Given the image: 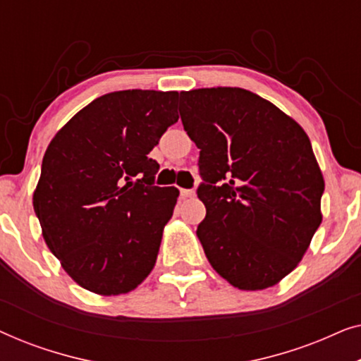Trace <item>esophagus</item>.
I'll return each mask as SVG.
<instances>
[{
    "instance_id": "esophagus-1",
    "label": "esophagus",
    "mask_w": 361,
    "mask_h": 361,
    "mask_svg": "<svg viewBox=\"0 0 361 361\" xmlns=\"http://www.w3.org/2000/svg\"><path fill=\"white\" fill-rule=\"evenodd\" d=\"M195 192L192 189H180V197L182 199H189V197H194Z\"/></svg>"
}]
</instances>
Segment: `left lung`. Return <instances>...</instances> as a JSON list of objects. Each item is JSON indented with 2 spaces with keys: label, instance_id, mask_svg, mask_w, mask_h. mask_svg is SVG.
I'll list each match as a JSON object with an SVG mask.
<instances>
[{
  "label": "left lung",
  "instance_id": "left-lung-1",
  "mask_svg": "<svg viewBox=\"0 0 361 361\" xmlns=\"http://www.w3.org/2000/svg\"><path fill=\"white\" fill-rule=\"evenodd\" d=\"M180 120L200 149L197 226L207 259L243 290L288 276L322 221L324 177L305 131L238 87L180 92Z\"/></svg>",
  "mask_w": 361,
  "mask_h": 361
}]
</instances>
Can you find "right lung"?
Segmentation results:
<instances>
[{
	"mask_svg": "<svg viewBox=\"0 0 361 361\" xmlns=\"http://www.w3.org/2000/svg\"><path fill=\"white\" fill-rule=\"evenodd\" d=\"M177 92L98 97L54 136L32 205L49 250L83 289L130 293L154 268L179 190L147 157L179 120Z\"/></svg>",
	"mask_w": 361,
	"mask_h": 361,
	"instance_id": "right-lung-1",
	"label": "right lung"
}]
</instances>
